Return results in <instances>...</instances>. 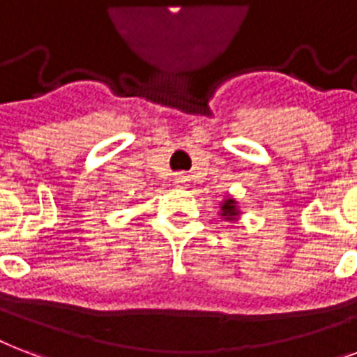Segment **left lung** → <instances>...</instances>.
Instances as JSON below:
<instances>
[{"label":"left lung","instance_id":"8db88e82","mask_svg":"<svg viewBox=\"0 0 357 357\" xmlns=\"http://www.w3.org/2000/svg\"><path fill=\"white\" fill-rule=\"evenodd\" d=\"M222 217L228 218V220H234L235 217H238L237 206H235V200H224L222 202Z\"/></svg>","mask_w":357,"mask_h":357}]
</instances>
